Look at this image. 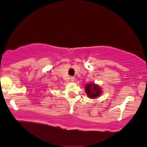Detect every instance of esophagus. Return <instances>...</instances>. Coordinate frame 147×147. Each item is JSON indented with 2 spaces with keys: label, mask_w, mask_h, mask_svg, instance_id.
<instances>
[{
  "label": "esophagus",
  "mask_w": 147,
  "mask_h": 147,
  "mask_svg": "<svg viewBox=\"0 0 147 147\" xmlns=\"http://www.w3.org/2000/svg\"><path fill=\"white\" fill-rule=\"evenodd\" d=\"M70 80L71 82H74V80H75V78H74V76H71L70 78Z\"/></svg>",
  "instance_id": "1"
}]
</instances>
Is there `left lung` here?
Segmentation results:
<instances>
[{
    "instance_id": "1",
    "label": "left lung",
    "mask_w": 147,
    "mask_h": 147,
    "mask_svg": "<svg viewBox=\"0 0 147 147\" xmlns=\"http://www.w3.org/2000/svg\"><path fill=\"white\" fill-rule=\"evenodd\" d=\"M85 91L87 95L90 98H96L100 96L102 92L100 87L94 83L87 84L85 86Z\"/></svg>"
}]
</instances>
